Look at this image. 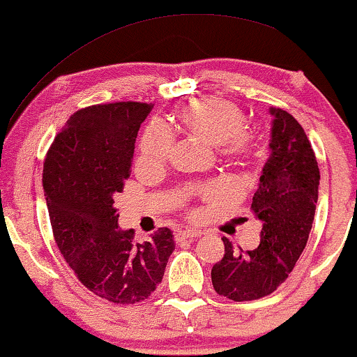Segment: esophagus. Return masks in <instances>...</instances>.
Here are the masks:
<instances>
[{"label": "esophagus", "instance_id": "obj_1", "mask_svg": "<svg viewBox=\"0 0 357 357\" xmlns=\"http://www.w3.org/2000/svg\"><path fill=\"white\" fill-rule=\"evenodd\" d=\"M199 236H201L199 231H192V229H186V231L176 232V241L181 242V241H186V238H194V237H199Z\"/></svg>", "mask_w": 357, "mask_h": 357}]
</instances>
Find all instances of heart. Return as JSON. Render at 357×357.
<instances>
[{
  "instance_id": "heart-1",
  "label": "heart",
  "mask_w": 357,
  "mask_h": 357,
  "mask_svg": "<svg viewBox=\"0 0 357 357\" xmlns=\"http://www.w3.org/2000/svg\"><path fill=\"white\" fill-rule=\"evenodd\" d=\"M178 128L218 146L222 160L241 166L254 168L261 160V148L249 130V116L236 103L218 97L196 98L179 108ZM173 148L171 133L161 123H153L143 132L139 139V161L146 165H161L169 158ZM206 199H214L218 189H202Z\"/></svg>"
}]
</instances>
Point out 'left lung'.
<instances>
[{"label": "left lung", "instance_id": "1", "mask_svg": "<svg viewBox=\"0 0 357 357\" xmlns=\"http://www.w3.org/2000/svg\"><path fill=\"white\" fill-rule=\"evenodd\" d=\"M270 114L272 155L250 207L264 224L260 245L243 252L222 237L225 254L211 272L214 290L234 301L264 298L285 282L306 247L317 211L319 168L303 126L282 108Z\"/></svg>", "mask_w": 357, "mask_h": 357}]
</instances>
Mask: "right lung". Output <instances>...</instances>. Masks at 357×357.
I'll return each instance as SVG.
<instances>
[{"instance_id": "right-lung-1", "label": "right lung", "mask_w": 357, "mask_h": 357, "mask_svg": "<svg viewBox=\"0 0 357 357\" xmlns=\"http://www.w3.org/2000/svg\"><path fill=\"white\" fill-rule=\"evenodd\" d=\"M151 103L115 102L75 112L56 135L43 169L54 241L75 277L116 305L146 300L163 280L176 243L160 227L150 242L119 227L114 206L132 174L139 125Z\"/></svg>"}]
</instances>
